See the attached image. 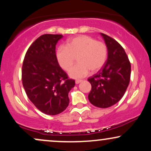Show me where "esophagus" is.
Returning <instances> with one entry per match:
<instances>
[{
  "label": "esophagus",
  "mask_w": 151,
  "mask_h": 151,
  "mask_svg": "<svg viewBox=\"0 0 151 151\" xmlns=\"http://www.w3.org/2000/svg\"><path fill=\"white\" fill-rule=\"evenodd\" d=\"M81 81H82V80H81V79H78V80L75 81V83H76V84H79V83H81Z\"/></svg>",
  "instance_id": "esophagus-1"
}]
</instances>
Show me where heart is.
<instances>
[{"mask_svg":"<svg viewBox=\"0 0 151 151\" xmlns=\"http://www.w3.org/2000/svg\"><path fill=\"white\" fill-rule=\"evenodd\" d=\"M108 56V49L105 43L96 41L88 35H79L69 40L67 45L59 47L56 57L60 67L68 71L78 57L77 65L69 72L73 79H80L89 74V71L97 72L104 65Z\"/></svg>","mask_w":151,"mask_h":151,"instance_id":"obj_1","label":"heart"}]
</instances>
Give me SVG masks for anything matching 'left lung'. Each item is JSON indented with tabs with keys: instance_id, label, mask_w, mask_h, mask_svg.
Masks as SVG:
<instances>
[{
	"instance_id": "8db88e82",
	"label": "left lung",
	"mask_w": 151,
	"mask_h": 151,
	"mask_svg": "<svg viewBox=\"0 0 151 151\" xmlns=\"http://www.w3.org/2000/svg\"><path fill=\"white\" fill-rule=\"evenodd\" d=\"M108 49L104 65L88 81L91 85L90 103L99 108H108L123 97L129 84L131 64L125 50L119 42L106 35L100 33Z\"/></svg>"
}]
</instances>
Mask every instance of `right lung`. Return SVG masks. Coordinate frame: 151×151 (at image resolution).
I'll use <instances>...</instances> for the list:
<instances>
[{
  "mask_svg": "<svg viewBox=\"0 0 151 151\" xmlns=\"http://www.w3.org/2000/svg\"><path fill=\"white\" fill-rule=\"evenodd\" d=\"M62 35L45 34L27 50L22 68V85L27 97L42 113L57 115L68 106V93L75 85L60 67L55 47Z\"/></svg>",
  "mask_w": 151,
  "mask_h": 151,
  "instance_id": "add662e5",
  "label": "right lung"
}]
</instances>
